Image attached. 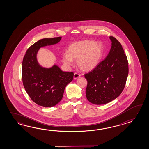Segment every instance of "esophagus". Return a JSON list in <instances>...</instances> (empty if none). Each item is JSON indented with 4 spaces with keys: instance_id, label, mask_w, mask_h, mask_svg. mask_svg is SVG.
<instances>
[{
    "instance_id": "obj_1",
    "label": "esophagus",
    "mask_w": 149,
    "mask_h": 149,
    "mask_svg": "<svg viewBox=\"0 0 149 149\" xmlns=\"http://www.w3.org/2000/svg\"><path fill=\"white\" fill-rule=\"evenodd\" d=\"M80 76V74L79 73H74V76H73V78L74 79H77L78 78H79Z\"/></svg>"
}]
</instances>
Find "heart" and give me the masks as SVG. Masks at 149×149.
Masks as SVG:
<instances>
[{
  "label": "heart",
  "instance_id": "obj_1",
  "mask_svg": "<svg viewBox=\"0 0 149 149\" xmlns=\"http://www.w3.org/2000/svg\"><path fill=\"white\" fill-rule=\"evenodd\" d=\"M67 52L68 53H64L62 56L64 63L70 67L73 60H77V64L80 70L89 71L100 62L104 53V46L100 42L79 41L70 45Z\"/></svg>",
  "mask_w": 149,
  "mask_h": 149
}]
</instances>
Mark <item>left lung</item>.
<instances>
[{
	"instance_id": "8db88e82",
	"label": "left lung",
	"mask_w": 149,
	"mask_h": 149,
	"mask_svg": "<svg viewBox=\"0 0 149 149\" xmlns=\"http://www.w3.org/2000/svg\"><path fill=\"white\" fill-rule=\"evenodd\" d=\"M111 47L104 60L85 74L87 80L86 95L91 103L104 104L117 98L125 86L128 63L120 43L110 37Z\"/></svg>"
}]
</instances>
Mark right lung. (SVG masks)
Wrapping results in <instances>:
<instances>
[{
  "mask_svg": "<svg viewBox=\"0 0 149 149\" xmlns=\"http://www.w3.org/2000/svg\"><path fill=\"white\" fill-rule=\"evenodd\" d=\"M61 38H44L37 41L29 48L23 60L24 87L33 101L44 107H52L58 103L65 87L73 80V72L62 71L56 64L44 68L37 61L40 48L56 44Z\"/></svg>",
  "mask_w": 149,
  "mask_h": 149,
  "instance_id": "right-lung-1",
  "label": "right lung"
}]
</instances>
